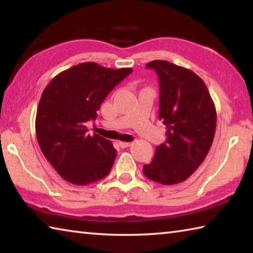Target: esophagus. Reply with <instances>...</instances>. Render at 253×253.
Segmentation results:
<instances>
[{
  "label": "esophagus",
  "mask_w": 253,
  "mask_h": 253,
  "mask_svg": "<svg viewBox=\"0 0 253 253\" xmlns=\"http://www.w3.org/2000/svg\"><path fill=\"white\" fill-rule=\"evenodd\" d=\"M131 145V143H127V142H121L119 143V146L122 148H126V147H129Z\"/></svg>",
  "instance_id": "1"
}]
</instances>
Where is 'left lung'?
I'll return each mask as SVG.
<instances>
[{"label":"left lung","mask_w":253,"mask_h":253,"mask_svg":"<svg viewBox=\"0 0 253 253\" xmlns=\"http://www.w3.org/2000/svg\"><path fill=\"white\" fill-rule=\"evenodd\" d=\"M160 80V119L166 142L144 165V175L163 185L181 183L202 164L212 146L216 110L204 81L193 71L165 60L147 63Z\"/></svg>","instance_id":"1"}]
</instances>
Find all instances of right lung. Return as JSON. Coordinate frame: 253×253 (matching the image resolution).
<instances>
[{
  "instance_id": "add662e5",
  "label": "right lung",
  "mask_w": 253,
  "mask_h": 253,
  "mask_svg": "<svg viewBox=\"0 0 253 253\" xmlns=\"http://www.w3.org/2000/svg\"><path fill=\"white\" fill-rule=\"evenodd\" d=\"M132 71L84 62L60 72L44 88L38 106L36 134L42 153L58 174L75 185L104 178L117 152L110 140L88 134L108 93Z\"/></svg>"
}]
</instances>
